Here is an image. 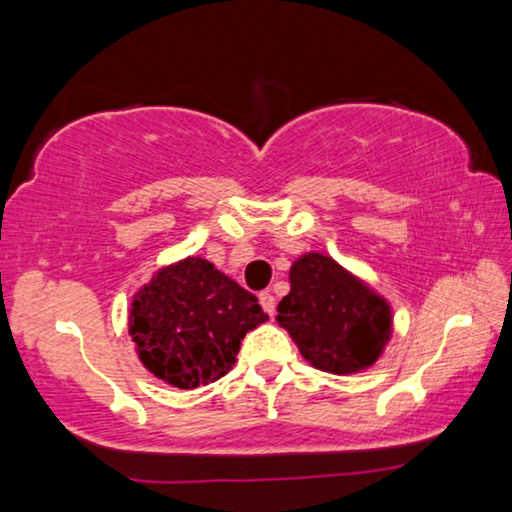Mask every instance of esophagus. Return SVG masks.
<instances>
[{
  "instance_id": "34e87169",
  "label": "esophagus",
  "mask_w": 512,
  "mask_h": 512,
  "mask_svg": "<svg viewBox=\"0 0 512 512\" xmlns=\"http://www.w3.org/2000/svg\"><path fill=\"white\" fill-rule=\"evenodd\" d=\"M259 304H262V308L271 315V318H273V315H276V299H273L271 292L259 294Z\"/></svg>"
}]
</instances>
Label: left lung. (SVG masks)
I'll list each match as a JSON object with an SVG mask.
<instances>
[{
  "label": "left lung",
  "instance_id": "8db88e82",
  "mask_svg": "<svg viewBox=\"0 0 512 512\" xmlns=\"http://www.w3.org/2000/svg\"><path fill=\"white\" fill-rule=\"evenodd\" d=\"M276 320L306 362L336 376L376 364L394 331L387 299L322 253H304L290 266Z\"/></svg>",
  "mask_w": 512,
  "mask_h": 512
}]
</instances>
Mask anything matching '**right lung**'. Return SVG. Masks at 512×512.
<instances>
[{"instance_id":"right-lung-1","label":"right lung","mask_w":512,"mask_h":512,"mask_svg":"<svg viewBox=\"0 0 512 512\" xmlns=\"http://www.w3.org/2000/svg\"><path fill=\"white\" fill-rule=\"evenodd\" d=\"M266 320L255 294L204 257L157 269L129 304V336L141 364L181 390L225 376L243 336Z\"/></svg>"}]
</instances>
